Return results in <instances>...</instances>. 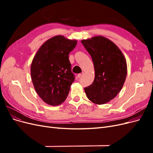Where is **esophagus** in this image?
<instances>
[{
  "label": "esophagus",
  "mask_w": 153,
  "mask_h": 153,
  "mask_svg": "<svg viewBox=\"0 0 153 153\" xmlns=\"http://www.w3.org/2000/svg\"><path fill=\"white\" fill-rule=\"evenodd\" d=\"M83 75H84V73H79V74H78V75H77V76H78V78H80V77H82V76H83Z\"/></svg>",
  "instance_id": "34e87169"
}]
</instances>
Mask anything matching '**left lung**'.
Wrapping results in <instances>:
<instances>
[{
  "mask_svg": "<svg viewBox=\"0 0 153 153\" xmlns=\"http://www.w3.org/2000/svg\"><path fill=\"white\" fill-rule=\"evenodd\" d=\"M93 61L94 82L84 90L92 103L102 105L114 99L121 90L127 74L126 61L119 48L103 36L81 41Z\"/></svg>",
  "mask_w": 153,
  "mask_h": 153,
  "instance_id": "1",
  "label": "left lung"
}]
</instances>
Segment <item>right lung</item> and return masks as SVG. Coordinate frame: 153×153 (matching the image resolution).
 I'll return each mask as SVG.
<instances>
[{
    "mask_svg": "<svg viewBox=\"0 0 153 153\" xmlns=\"http://www.w3.org/2000/svg\"><path fill=\"white\" fill-rule=\"evenodd\" d=\"M77 44L62 36L49 39L32 60L30 74L34 89L46 103H62L69 94L75 75L71 72L69 54Z\"/></svg>",
    "mask_w": 153,
    "mask_h": 153,
    "instance_id": "1",
    "label": "right lung"
}]
</instances>
